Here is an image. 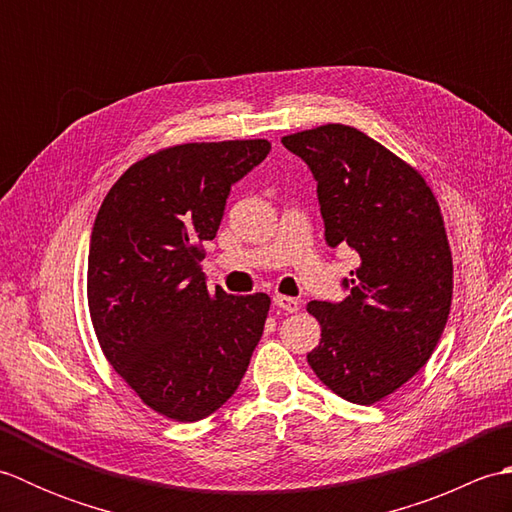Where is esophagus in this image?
<instances>
[{
    "label": "esophagus",
    "mask_w": 512,
    "mask_h": 512,
    "mask_svg": "<svg viewBox=\"0 0 512 512\" xmlns=\"http://www.w3.org/2000/svg\"><path fill=\"white\" fill-rule=\"evenodd\" d=\"M275 306L279 308V310H284V312H297L299 308H301V303H299V299H295V297H286V295H277L275 299Z\"/></svg>",
    "instance_id": "obj_1"
}]
</instances>
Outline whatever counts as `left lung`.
<instances>
[{
	"label": "left lung",
	"instance_id": "8db88e82",
	"mask_svg": "<svg viewBox=\"0 0 512 512\" xmlns=\"http://www.w3.org/2000/svg\"><path fill=\"white\" fill-rule=\"evenodd\" d=\"M306 160L325 242L358 255L341 303L310 301L321 341L308 363L356 405L394 394L429 361L449 319L453 257L422 173L356 127L328 123L281 138Z\"/></svg>",
	"mask_w": 512,
	"mask_h": 512
}]
</instances>
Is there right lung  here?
Segmentation results:
<instances>
[{
	"mask_svg": "<svg viewBox=\"0 0 512 512\" xmlns=\"http://www.w3.org/2000/svg\"><path fill=\"white\" fill-rule=\"evenodd\" d=\"M270 151L266 138L184 143L134 162L96 215L88 308L107 361L156 413L195 422L235 394L262 339L264 292L206 288L204 242L231 184Z\"/></svg>",
	"mask_w": 512,
	"mask_h": 512,
	"instance_id": "add662e5",
	"label": "right lung"
}]
</instances>
